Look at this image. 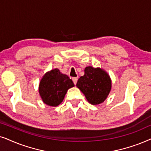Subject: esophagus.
I'll list each match as a JSON object with an SVG mask.
<instances>
[{
  "label": "esophagus",
  "instance_id": "esophagus-1",
  "mask_svg": "<svg viewBox=\"0 0 151 151\" xmlns=\"http://www.w3.org/2000/svg\"><path fill=\"white\" fill-rule=\"evenodd\" d=\"M77 80H78V78H77V77H74V78H72V81H73L74 85H76V84H77Z\"/></svg>",
  "mask_w": 151,
  "mask_h": 151
}]
</instances>
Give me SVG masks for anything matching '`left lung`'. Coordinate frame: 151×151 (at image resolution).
<instances>
[{
  "instance_id": "left-lung-1",
  "label": "left lung",
  "mask_w": 151,
  "mask_h": 151,
  "mask_svg": "<svg viewBox=\"0 0 151 151\" xmlns=\"http://www.w3.org/2000/svg\"><path fill=\"white\" fill-rule=\"evenodd\" d=\"M85 74L78 80L77 87L83 92L88 101L92 105H98L105 101L111 90L110 76L100 68L88 66Z\"/></svg>"
}]
</instances>
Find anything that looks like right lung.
<instances>
[{"label":"right lung","mask_w":151,"mask_h":151,"mask_svg":"<svg viewBox=\"0 0 151 151\" xmlns=\"http://www.w3.org/2000/svg\"><path fill=\"white\" fill-rule=\"evenodd\" d=\"M74 86L68 75L55 68L44 74L40 81L39 92L44 103L55 107L63 101L68 90Z\"/></svg>","instance_id":"right-lung-1"}]
</instances>
